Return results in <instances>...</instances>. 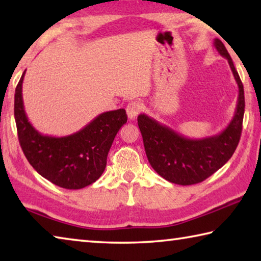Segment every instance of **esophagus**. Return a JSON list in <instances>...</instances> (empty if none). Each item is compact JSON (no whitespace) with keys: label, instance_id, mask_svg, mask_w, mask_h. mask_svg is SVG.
<instances>
[{"label":"esophagus","instance_id":"obj_1","mask_svg":"<svg viewBox=\"0 0 261 261\" xmlns=\"http://www.w3.org/2000/svg\"><path fill=\"white\" fill-rule=\"evenodd\" d=\"M140 109H141V106L139 102H130L126 106L127 117H129L130 120H135V118L138 116V114L140 113Z\"/></svg>","mask_w":261,"mask_h":261}]
</instances>
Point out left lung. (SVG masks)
Returning <instances> with one entry per match:
<instances>
[{"label":"left lung","mask_w":261,"mask_h":261,"mask_svg":"<svg viewBox=\"0 0 261 261\" xmlns=\"http://www.w3.org/2000/svg\"><path fill=\"white\" fill-rule=\"evenodd\" d=\"M214 47L228 60L238 85L236 110L226 129L207 138L190 139L147 115L138 116L148 162L161 177L171 183L191 185L202 182L232 156L240 143L245 108L244 88L223 43L215 39Z\"/></svg>","instance_id":"obj_1"}]
</instances>
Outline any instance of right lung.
<instances>
[{"instance_id": "1", "label": "right lung", "mask_w": 261, "mask_h": 261, "mask_svg": "<svg viewBox=\"0 0 261 261\" xmlns=\"http://www.w3.org/2000/svg\"><path fill=\"white\" fill-rule=\"evenodd\" d=\"M24 76L25 71L15 92V120L20 147L30 165L63 189L78 190L94 183L105 171L115 136L127 121L125 110L100 114L72 135H42L26 116L21 94Z\"/></svg>"}]
</instances>
